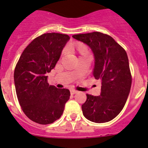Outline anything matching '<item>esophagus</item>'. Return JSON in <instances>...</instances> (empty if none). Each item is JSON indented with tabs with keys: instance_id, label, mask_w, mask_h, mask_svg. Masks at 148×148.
<instances>
[{
	"instance_id": "obj_1",
	"label": "esophagus",
	"mask_w": 148,
	"mask_h": 148,
	"mask_svg": "<svg viewBox=\"0 0 148 148\" xmlns=\"http://www.w3.org/2000/svg\"><path fill=\"white\" fill-rule=\"evenodd\" d=\"M70 92H71V94H76V93H77V91L75 90V89H70Z\"/></svg>"
}]
</instances>
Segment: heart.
I'll use <instances>...</instances> for the list:
<instances>
[{
    "label": "heart",
    "mask_w": 148,
    "mask_h": 148,
    "mask_svg": "<svg viewBox=\"0 0 148 148\" xmlns=\"http://www.w3.org/2000/svg\"><path fill=\"white\" fill-rule=\"evenodd\" d=\"M77 49L79 51V52L81 54H84V53H86V52H85V49H84V48L83 47L82 45L77 46Z\"/></svg>",
    "instance_id": "heart-1"
}]
</instances>
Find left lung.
I'll return each instance as SVG.
<instances>
[{"instance_id":"obj_1","label":"left lung","mask_w":148,"mask_h":148,"mask_svg":"<svg viewBox=\"0 0 148 148\" xmlns=\"http://www.w3.org/2000/svg\"><path fill=\"white\" fill-rule=\"evenodd\" d=\"M73 38L91 49L94 56L93 75L101 81L100 96L87 94L82 105L83 115L96 123L109 122L122 111L130 92L132 75L127 52L111 36L97 31Z\"/></svg>"}]
</instances>
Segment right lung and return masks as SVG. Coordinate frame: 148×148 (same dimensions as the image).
Instances as JSON below:
<instances>
[{"label": "right lung", "mask_w": 148, "mask_h": 148, "mask_svg": "<svg viewBox=\"0 0 148 148\" xmlns=\"http://www.w3.org/2000/svg\"><path fill=\"white\" fill-rule=\"evenodd\" d=\"M69 40L66 34L41 35L25 48L16 64L14 80L18 101L25 114L36 123L52 124L60 118L70 98L69 89L49 85L47 76Z\"/></svg>", "instance_id": "obj_1"}]
</instances>
